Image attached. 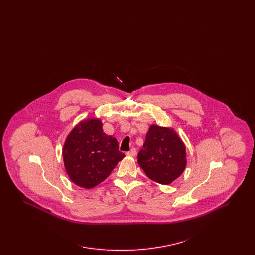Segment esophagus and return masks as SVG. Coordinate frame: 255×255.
Returning a JSON list of instances; mask_svg holds the SVG:
<instances>
[{
  "instance_id": "esophagus-1",
  "label": "esophagus",
  "mask_w": 255,
  "mask_h": 255,
  "mask_svg": "<svg viewBox=\"0 0 255 255\" xmlns=\"http://www.w3.org/2000/svg\"><path fill=\"white\" fill-rule=\"evenodd\" d=\"M127 156H131V157H134L136 155V149L135 148H132L129 152L126 153Z\"/></svg>"
}]
</instances>
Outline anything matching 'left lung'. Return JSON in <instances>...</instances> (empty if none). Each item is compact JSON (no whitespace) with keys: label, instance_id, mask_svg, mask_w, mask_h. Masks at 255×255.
<instances>
[{"label":"left lung","instance_id":"1","mask_svg":"<svg viewBox=\"0 0 255 255\" xmlns=\"http://www.w3.org/2000/svg\"><path fill=\"white\" fill-rule=\"evenodd\" d=\"M185 147L172 129L151 125L137 162L152 181L169 184L182 175L186 165Z\"/></svg>","mask_w":255,"mask_h":255}]
</instances>
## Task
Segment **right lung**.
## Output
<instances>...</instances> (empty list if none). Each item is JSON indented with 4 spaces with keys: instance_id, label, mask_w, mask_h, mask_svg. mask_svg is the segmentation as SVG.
<instances>
[{
    "instance_id": "right-lung-1",
    "label": "right lung",
    "mask_w": 255,
    "mask_h": 255,
    "mask_svg": "<svg viewBox=\"0 0 255 255\" xmlns=\"http://www.w3.org/2000/svg\"><path fill=\"white\" fill-rule=\"evenodd\" d=\"M125 155L116 137L103 133L99 120H86L68 135L63 148L66 171L75 184L87 189L103 182Z\"/></svg>"
}]
</instances>
